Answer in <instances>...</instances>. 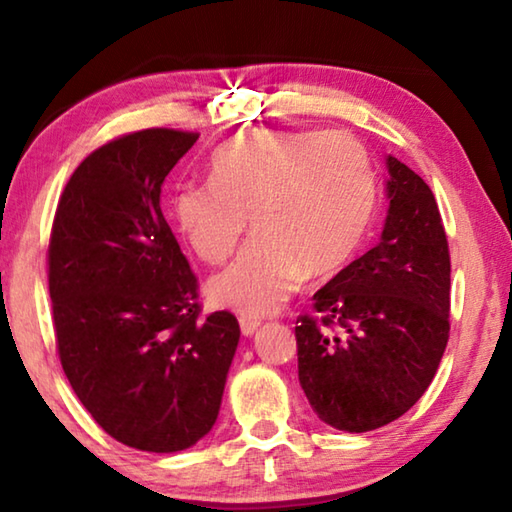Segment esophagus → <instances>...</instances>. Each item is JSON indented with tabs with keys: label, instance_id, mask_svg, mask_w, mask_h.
Returning <instances> with one entry per match:
<instances>
[{
	"label": "esophagus",
	"instance_id": "esophagus-1",
	"mask_svg": "<svg viewBox=\"0 0 512 512\" xmlns=\"http://www.w3.org/2000/svg\"><path fill=\"white\" fill-rule=\"evenodd\" d=\"M259 325H262V320H257V318H250V316L239 318V327H241V334H244V336L255 334Z\"/></svg>",
	"mask_w": 512,
	"mask_h": 512
}]
</instances>
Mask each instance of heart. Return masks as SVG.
<instances>
[{"mask_svg": "<svg viewBox=\"0 0 512 512\" xmlns=\"http://www.w3.org/2000/svg\"><path fill=\"white\" fill-rule=\"evenodd\" d=\"M210 171L178 185L173 216L189 248L219 264L253 214L257 235L207 282L214 305L250 318L280 309L309 271H341L375 221V173L348 133H244L214 151Z\"/></svg>", "mask_w": 512, "mask_h": 512, "instance_id": "b5f03b06", "label": "heart"}]
</instances>
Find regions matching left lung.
Instances as JSON below:
<instances>
[{"label": "left lung", "instance_id": "left-lung-1", "mask_svg": "<svg viewBox=\"0 0 512 512\" xmlns=\"http://www.w3.org/2000/svg\"><path fill=\"white\" fill-rule=\"evenodd\" d=\"M381 241L314 293L298 316V379L329 427L363 433L427 391L449 339V246L429 185L386 158Z\"/></svg>", "mask_w": 512, "mask_h": 512}]
</instances>
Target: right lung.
Returning <instances> with one entry per match:
<instances>
[{
	"mask_svg": "<svg viewBox=\"0 0 512 512\" xmlns=\"http://www.w3.org/2000/svg\"><path fill=\"white\" fill-rule=\"evenodd\" d=\"M198 133L146 128L90 153L49 239L60 363L99 427L128 447L196 445L221 409L239 323L201 316L198 280L160 210L164 178Z\"/></svg>",
	"mask_w": 512,
	"mask_h": 512,
	"instance_id": "obj_1",
	"label": "right lung"
}]
</instances>
